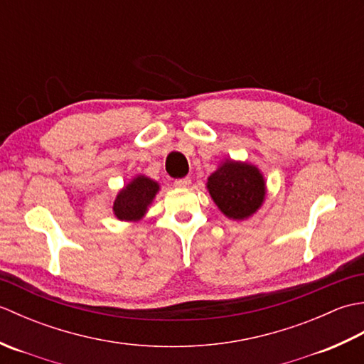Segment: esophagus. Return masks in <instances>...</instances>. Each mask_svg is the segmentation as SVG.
<instances>
[{
    "instance_id": "obj_1",
    "label": "esophagus",
    "mask_w": 364,
    "mask_h": 364,
    "mask_svg": "<svg viewBox=\"0 0 364 364\" xmlns=\"http://www.w3.org/2000/svg\"><path fill=\"white\" fill-rule=\"evenodd\" d=\"M191 184V178H180V180H175V186L180 189H186Z\"/></svg>"
}]
</instances>
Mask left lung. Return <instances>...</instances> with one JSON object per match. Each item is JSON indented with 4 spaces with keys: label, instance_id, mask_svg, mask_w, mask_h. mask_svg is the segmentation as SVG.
Masks as SVG:
<instances>
[{
    "label": "left lung",
    "instance_id": "1",
    "mask_svg": "<svg viewBox=\"0 0 364 364\" xmlns=\"http://www.w3.org/2000/svg\"><path fill=\"white\" fill-rule=\"evenodd\" d=\"M206 189L219 211L231 220H247L257 214L267 194L266 178L249 161L225 158L208 176Z\"/></svg>",
    "mask_w": 364,
    "mask_h": 364
}]
</instances>
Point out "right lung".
I'll return each instance as SVG.
<instances>
[{
	"label": "right lung",
	"mask_w": 364,
	"mask_h": 364,
	"mask_svg": "<svg viewBox=\"0 0 364 364\" xmlns=\"http://www.w3.org/2000/svg\"><path fill=\"white\" fill-rule=\"evenodd\" d=\"M159 191L158 181L144 173H137L115 196L112 205L114 215L122 222L136 223L142 220Z\"/></svg>",
	"instance_id": "right-lung-1"
}]
</instances>
